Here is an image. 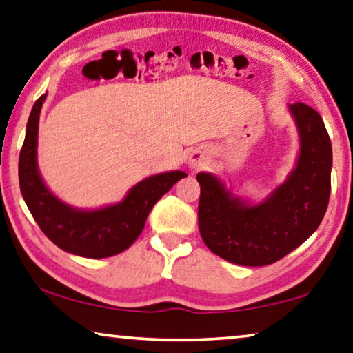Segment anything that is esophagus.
Here are the masks:
<instances>
[{"instance_id":"1","label":"esophagus","mask_w":353,"mask_h":353,"mask_svg":"<svg viewBox=\"0 0 353 353\" xmlns=\"http://www.w3.org/2000/svg\"><path fill=\"white\" fill-rule=\"evenodd\" d=\"M206 155L201 154V152H193L190 159H188V166L193 168V170H199V168L206 165Z\"/></svg>"}]
</instances>
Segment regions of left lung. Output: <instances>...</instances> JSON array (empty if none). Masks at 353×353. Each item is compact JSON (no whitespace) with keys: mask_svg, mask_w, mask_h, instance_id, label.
<instances>
[{"mask_svg":"<svg viewBox=\"0 0 353 353\" xmlns=\"http://www.w3.org/2000/svg\"><path fill=\"white\" fill-rule=\"evenodd\" d=\"M299 136L296 165L260 203L236 196L220 177L198 172V225L204 244L234 265L266 266L319 228L331 192L333 150L325 123L307 104H288Z\"/></svg>","mask_w":353,"mask_h":353,"instance_id":"left-lung-1","label":"left lung"}]
</instances>
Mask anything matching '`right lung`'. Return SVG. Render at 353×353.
<instances>
[{"label": "right lung", "mask_w": 353, "mask_h": 353, "mask_svg": "<svg viewBox=\"0 0 353 353\" xmlns=\"http://www.w3.org/2000/svg\"><path fill=\"white\" fill-rule=\"evenodd\" d=\"M46 98L47 93L31 109L19 157L20 192L26 206L44 234L61 250L85 259L117 255L138 239L155 203L187 174L168 171L143 179L122 201L110 206L77 209L63 203L47 188L38 168L39 114Z\"/></svg>", "instance_id": "obj_1"}]
</instances>
